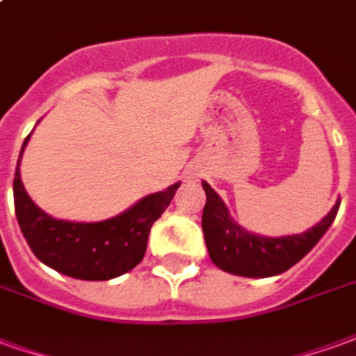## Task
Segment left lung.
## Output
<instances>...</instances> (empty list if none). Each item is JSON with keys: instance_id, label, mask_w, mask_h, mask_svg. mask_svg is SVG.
Returning <instances> with one entry per match:
<instances>
[{"instance_id": "obj_1", "label": "left lung", "mask_w": 356, "mask_h": 356, "mask_svg": "<svg viewBox=\"0 0 356 356\" xmlns=\"http://www.w3.org/2000/svg\"><path fill=\"white\" fill-rule=\"evenodd\" d=\"M202 186L206 191L202 231L209 257L221 270L236 276L267 278L293 267L316 246V242L324 236L330 225L334 223L339 209L337 200L328 216L309 231L291 236L268 238L244 231L238 223L232 221L219 194L206 181H202Z\"/></svg>"}]
</instances>
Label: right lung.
<instances>
[{
    "label": "right lung",
    "mask_w": 356,
    "mask_h": 356,
    "mask_svg": "<svg viewBox=\"0 0 356 356\" xmlns=\"http://www.w3.org/2000/svg\"><path fill=\"white\" fill-rule=\"evenodd\" d=\"M17 162L13 194L15 213L28 246L47 267L80 280H110L137 267L145 252L150 229L173 200L181 183L162 193L145 196L124 213L99 223H72L47 216L28 196L20 181V158Z\"/></svg>",
    "instance_id": "1"
}]
</instances>
